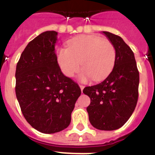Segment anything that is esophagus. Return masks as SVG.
Listing matches in <instances>:
<instances>
[{
    "label": "esophagus",
    "mask_w": 155,
    "mask_h": 155,
    "mask_svg": "<svg viewBox=\"0 0 155 155\" xmlns=\"http://www.w3.org/2000/svg\"><path fill=\"white\" fill-rule=\"evenodd\" d=\"M79 87H80L81 90H82V91H83V88H84V86H83V85H79Z\"/></svg>",
    "instance_id": "1"
}]
</instances>
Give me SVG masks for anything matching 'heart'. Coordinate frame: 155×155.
<instances>
[{
    "mask_svg": "<svg viewBox=\"0 0 155 155\" xmlns=\"http://www.w3.org/2000/svg\"><path fill=\"white\" fill-rule=\"evenodd\" d=\"M57 62L63 74L69 77L79 70L80 63L83 68L79 78L86 82L93 78L100 81L112 72L116 62L117 52L113 43L93 35L74 38L68 42V48L57 51Z\"/></svg>",
    "mask_w": 155,
    "mask_h": 155,
    "instance_id": "obj_1",
    "label": "heart"
}]
</instances>
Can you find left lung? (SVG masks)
<instances>
[{"label":"left lung","mask_w":155,"mask_h":155,"mask_svg":"<svg viewBox=\"0 0 155 155\" xmlns=\"http://www.w3.org/2000/svg\"><path fill=\"white\" fill-rule=\"evenodd\" d=\"M103 32L116 48L115 65L106 79L85 87L83 93L90 98L86 108L90 124L101 130H114L124 124L136 107L139 72L131 48L120 36Z\"/></svg>","instance_id":"left-lung-1"}]
</instances>
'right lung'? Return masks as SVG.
Here are the masks:
<instances>
[{
    "label": "right lung",
    "instance_id": "add662e5",
    "mask_svg": "<svg viewBox=\"0 0 155 155\" xmlns=\"http://www.w3.org/2000/svg\"><path fill=\"white\" fill-rule=\"evenodd\" d=\"M58 33L48 31L28 44L17 63L15 93L22 114L44 134L63 130L81 94L77 83L62 74L55 53Z\"/></svg>",
    "mask_w": 155,
    "mask_h": 155
}]
</instances>
